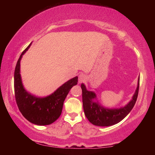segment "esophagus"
<instances>
[{
  "instance_id": "esophagus-1",
  "label": "esophagus",
  "mask_w": 155,
  "mask_h": 155,
  "mask_svg": "<svg viewBox=\"0 0 155 155\" xmlns=\"http://www.w3.org/2000/svg\"><path fill=\"white\" fill-rule=\"evenodd\" d=\"M86 80V76L84 74H81L78 76V83H81Z\"/></svg>"
}]
</instances>
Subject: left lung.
Masks as SVG:
<instances>
[{"label":"left lung","instance_id":"left-lung-1","mask_svg":"<svg viewBox=\"0 0 155 155\" xmlns=\"http://www.w3.org/2000/svg\"><path fill=\"white\" fill-rule=\"evenodd\" d=\"M139 87L140 78L134 96L127 105L120 109H106L94 101L96 97L95 93L87 91L85 85L82 83L83 106L85 116L91 124L99 127H109L117 124L124 119L133 108L137 98Z\"/></svg>","mask_w":155,"mask_h":155}]
</instances>
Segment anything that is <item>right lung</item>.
I'll return each instance as SVG.
<instances>
[{
  "instance_id": "obj_1",
  "label": "right lung",
  "mask_w": 155,
  "mask_h": 155,
  "mask_svg": "<svg viewBox=\"0 0 155 155\" xmlns=\"http://www.w3.org/2000/svg\"><path fill=\"white\" fill-rule=\"evenodd\" d=\"M31 44L22 52L15 68V98L20 111L28 121L37 125H48L56 121L61 115L64 102L70 89L77 84L78 77L67 81L53 94L45 98H38L28 94L22 85L20 66L21 58Z\"/></svg>"
}]
</instances>
